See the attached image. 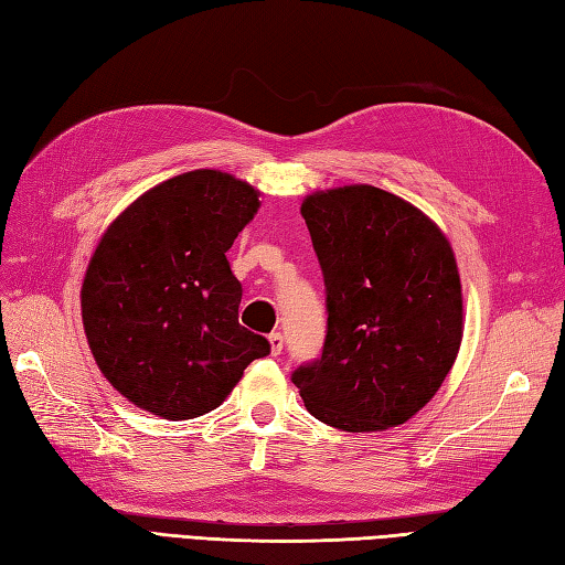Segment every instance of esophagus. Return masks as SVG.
<instances>
[{
  "mask_svg": "<svg viewBox=\"0 0 565 565\" xmlns=\"http://www.w3.org/2000/svg\"><path fill=\"white\" fill-rule=\"evenodd\" d=\"M268 340H270V352H273V354H280V352H282V345H285L282 333H278V330H275V333L268 335Z\"/></svg>",
  "mask_w": 565,
  "mask_h": 565,
  "instance_id": "1",
  "label": "esophagus"
}]
</instances>
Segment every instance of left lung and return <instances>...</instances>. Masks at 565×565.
I'll use <instances>...</instances> for the list:
<instances>
[{
    "label": "left lung",
    "instance_id": "obj_1",
    "mask_svg": "<svg viewBox=\"0 0 565 565\" xmlns=\"http://www.w3.org/2000/svg\"><path fill=\"white\" fill-rule=\"evenodd\" d=\"M326 285L321 356L292 383L342 431L405 424L456 362L462 292L448 239L415 205L354 184L301 203Z\"/></svg>",
    "mask_w": 565,
    "mask_h": 565
}]
</instances>
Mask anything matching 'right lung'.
Instances as JSON below:
<instances>
[{
    "mask_svg": "<svg viewBox=\"0 0 565 565\" xmlns=\"http://www.w3.org/2000/svg\"><path fill=\"white\" fill-rule=\"evenodd\" d=\"M258 211V191L196 170L134 201L95 249L81 311L105 379L164 419L205 415L270 342L239 326L242 282L227 249Z\"/></svg>",
    "mask_w": 565,
    "mask_h": 565,
    "instance_id": "add662e5",
    "label": "right lung"
}]
</instances>
